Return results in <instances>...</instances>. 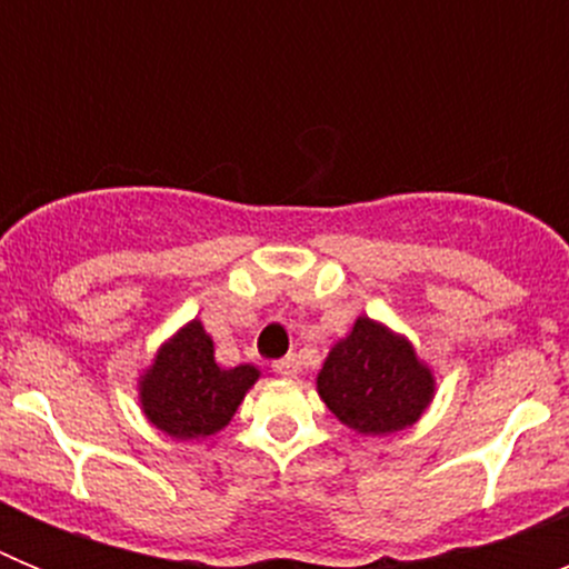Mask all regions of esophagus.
Segmentation results:
<instances>
[{"instance_id":"1","label":"esophagus","mask_w":569,"mask_h":569,"mask_svg":"<svg viewBox=\"0 0 569 569\" xmlns=\"http://www.w3.org/2000/svg\"><path fill=\"white\" fill-rule=\"evenodd\" d=\"M273 370L279 376H284V379H293V376H299V359L296 356H284V359L273 361Z\"/></svg>"}]
</instances>
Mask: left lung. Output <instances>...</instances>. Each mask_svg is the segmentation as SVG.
<instances>
[{
	"label": "left lung",
	"mask_w": 569,
	"mask_h": 569,
	"mask_svg": "<svg viewBox=\"0 0 569 569\" xmlns=\"http://www.w3.org/2000/svg\"><path fill=\"white\" fill-rule=\"evenodd\" d=\"M316 390L341 425L361 436H387L421 419L436 379L405 336L359 316L321 365Z\"/></svg>",
	"instance_id": "1"
}]
</instances>
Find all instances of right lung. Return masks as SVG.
<instances>
[{
  "instance_id": "obj_1",
  "label": "right lung",
  "mask_w": 569,
  "mask_h": 569,
  "mask_svg": "<svg viewBox=\"0 0 569 569\" xmlns=\"http://www.w3.org/2000/svg\"><path fill=\"white\" fill-rule=\"evenodd\" d=\"M259 379L253 365L219 367L202 321H188L164 341L139 379V401L153 427L179 441L208 439L230 425Z\"/></svg>"
}]
</instances>
